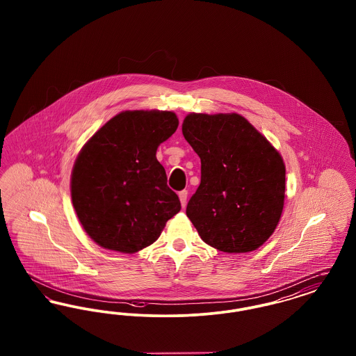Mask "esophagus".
Segmentation results:
<instances>
[{
    "instance_id": "esophagus-1",
    "label": "esophagus",
    "mask_w": 356,
    "mask_h": 356,
    "mask_svg": "<svg viewBox=\"0 0 356 356\" xmlns=\"http://www.w3.org/2000/svg\"><path fill=\"white\" fill-rule=\"evenodd\" d=\"M179 197H180V203H181V205L186 207V199H188V191H181V192L179 193Z\"/></svg>"
}]
</instances>
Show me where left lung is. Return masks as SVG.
Here are the masks:
<instances>
[{"instance_id": "8db88e82", "label": "left lung", "mask_w": 356, "mask_h": 356, "mask_svg": "<svg viewBox=\"0 0 356 356\" xmlns=\"http://www.w3.org/2000/svg\"><path fill=\"white\" fill-rule=\"evenodd\" d=\"M183 135L202 160V181L186 216L219 251L257 250L283 212L286 167L280 153L237 113H189Z\"/></svg>"}]
</instances>
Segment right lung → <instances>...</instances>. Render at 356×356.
Segmentation results:
<instances>
[{"instance_id":"1","label":"right lung","mask_w":356,"mask_h":356,"mask_svg":"<svg viewBox=\"0 0 356 356\" xmlns=\"http://www.w3.org/2000/svg\"><path fill=\"white\" fill-rule=\"evenodd\" d=\"M168 111H125L89 138L72 170L70 195L100 247L135 254L154 243L180 209L156 151L177 129Z\"/></svg>"}]
</instances>
